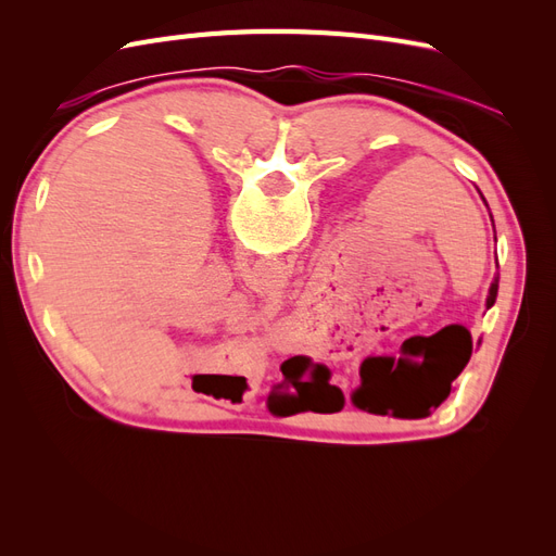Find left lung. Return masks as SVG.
<instances>
[{
    "instance_id": "1",
    "label": "left lung",
    "mask_w": 556,
    "mask_h": 556,
    "mask_svg": "<svg viewBox=\"0 0 556 556\" xmlns=\"http://www.w3.org/2000/svg\"><path fill=\"white\" fill-rule=\"evenodd\" d=\"M496 292H498V280H494L492 282V288H490V296H486V308H492L494 306V301H496ZM294 362H296V357H292ZM468 359H470V348L464 352L462 357H457L452 362V366H447V371L445 374H441V376H435V378H431V382L425 387L422 392H419V399H433V403H441L447 394H450V387H452V380L457 378L462 371H464V366L468 364ZM399 368V366H396ZM390 371L392 368H380V364H374L371 368L368 366H362V371H359V376H362V387L359 390L355 392V406L357 408H362V410H368V413H380V415H384V410L390 408L387 406V401H384V380L390 378ZM396 374V371H394ZM392 374V376H394Z\"/></svg>"
}]
</instances>
